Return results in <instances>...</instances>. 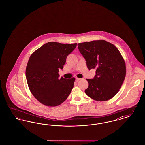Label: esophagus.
I'll use <instances>...</instances> for the list:
<instances>
[{
	"mask_svg": "<svg viewBox=\"0 0 145 145\" xmlns=\"http://www.w3.org/2000/svg\"><path fill=\"white\" fill-rule=\"evenodd\" d=\"M82 79H81V78H76V80H77V81H78V80H82Z\"/></svg>",
	"mask_w": 145,
	"mask_h": 145,
	"instance_id": "34e87169",
	"label": "esophagus"
}]
</instances>
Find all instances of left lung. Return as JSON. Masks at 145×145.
<instances>
[{
	"label": "left lung",
	"instance_id": "8db88e82",
	"mask_svg": "<svg viewBox=\"0 0 145 145\" xmlns=\"http://www.w3.org/2000/svg\"><path fill=\"white\" fill-rule=\"evenodd\" d=\"M78 49L86 61L88 69H96V76L86 80L85 93L97 101H106L119 91L126 75L123 56L112 43L97 40L78 44Z\"/></svg>",
	"mask_w": 145,
	"mask_h": 145
}]
</instances>
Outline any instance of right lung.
I'll return each mask as SVG.
<instances>
[{
    "label": "right lung",
    "mask_w": 145,
    "mask_h": 145,
    "mask_svg": "<svg viewBox=\"0 0 145 145\" xmlns=\"http://www.w3.org/2000/svg\"><path fill=\"white\" fill-rule=\"evenodd\" d=\"M76 45L50 42L30 55L25 72L28 86L33 95L44 105L56 106L69 96L76 79L59 78V71Z\"/></svg>",
    "instance_id": "obj_1"
}]
</instances>
